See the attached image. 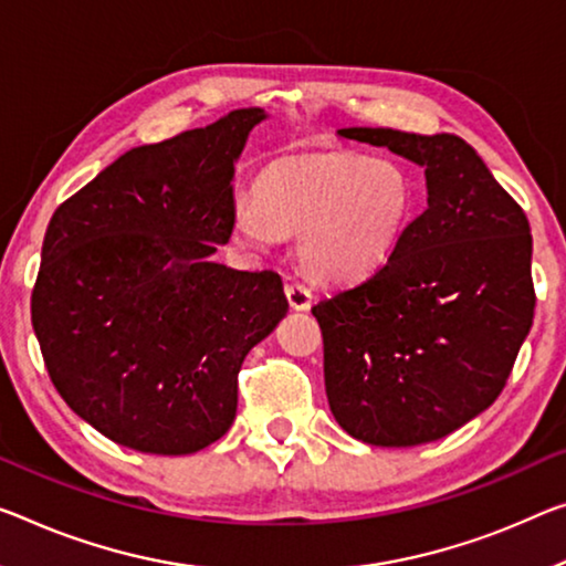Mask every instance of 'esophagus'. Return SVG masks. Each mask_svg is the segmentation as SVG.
<instances>
[{"instance_id":"esophagus-1","label":"esophagus","mask_w":566,"mask_h":566,"mask_svg":"<svg viewBox=\"0 0 566 566\" xmlns=\"http://www.w3.org/2000/svg\"><path fill=\"white\" fill-rule=\"evenodd\" d=\"M285 295H289V303L293 311H308L313 303V293L303 283H289L285 285Z\"/></svg>"}]
</instances>
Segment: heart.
Wrapping results in <instances>:
<instances>
[{
	"mask_svg": "<svg viewBox=\"0 0 566 566\" xmlns=\"http://www.w3.org/2000/svg\"><path fill=\"white\" fill-rule=\"evenodd\" d=\"M417 205L415 174L392 156H281L258 171L253 197L234 199L232 230L250 245H268L277 230H298L303 271L346 283L379 271L397 253Z\"/></svg>",
	"mask_w": 566,
	"mask_h": 566,
	"instance_id": "b5f03b06",
	"label": "heart"
}]
</instances>
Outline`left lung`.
Listing matches in <instances>:
<instances>
[{"instance_id": "8db88e82", "label": "left lung", "mask_w": 566, "mask_h": 566, "mask_svg": "<svg viewBox=\"0 0 566 566\" xmlns=\"http://www.w3.org/2000/svg\"><path fill=\"white\" fill-rule=\"evenodd\" d=\"M336 134L422 167L428 210L377 273L313 306L328 407L367 446H422L489 410L506 385L534 321L532 230L460 136Z\"/></svg>"}]
</instances>
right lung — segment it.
<instances>
[{
  "label": "right lung",
  "mask_w": 566,
  "mask_h": 566,
  "mask_svg": "<svg viewBox=\"0 0 566 566\" xmlns=\"http://www.w3.org/2000/svg\"><path fill=\"white\" fill-rule=\"evenodd\" d=\"M263 108L136 146L52 214L32 328L67 407L118 446L197 453L230 430L248 352L289 313L281 275L214 263Z\"/></svg>",
  "instance_id": "add662e5"
}]
</instances>
